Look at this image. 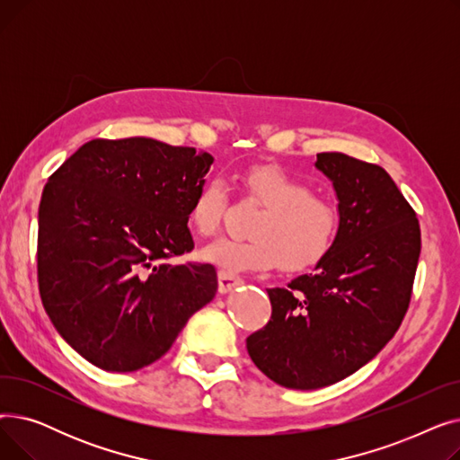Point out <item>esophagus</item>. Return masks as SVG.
Segmentation results:
<instances>
[{"label":"esophagus","instance_id":"34e87169","mask_svg":"<svg viewBox=\"0 0 460 460\" xmlns=\"http://www.w3.org/2000/svg\"><path fill=\"white\" fill-rule=\"evenodd\" d=\"M243 285V278L233 274V272H226V270H220L217 272V291H220L222 295L233 291L234 287Z\"/></svg>","mask_w":460,"mask_h":460}]
</instances>
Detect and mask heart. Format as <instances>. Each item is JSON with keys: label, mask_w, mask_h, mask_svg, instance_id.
I'll list each match as a JSON object with an SVG mask.
<instances>
[{"label": "heart", "mask_w": 460, "mask_h": 460, "mask_svg": "<svg viewBox=\"0 0 460 460\" xmlns=\"http://www.w3.org/2000/svg\"><path fill=\"white\" fill-rule=\"evenodd\" d=\"M244 196L262 207L250 229L252 238H216L201 259L226 272L270 270L304 272L317 267L335 248L341 233V210L315 196L307 182L274 165H252L240 177ZM229 207L226 181H205L188 210L190 227L214 234Z\"/></svg>", "instance_id": "obj_1"}]
</instances>
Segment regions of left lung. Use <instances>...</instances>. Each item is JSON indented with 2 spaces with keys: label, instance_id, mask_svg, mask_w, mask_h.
Returning a JSON list of instances; mask_svg holds the SVG:
<instances>
[{
  "label": "left lung",
  "instance_id": "obj_1",
  "mask_svg": "<svg viewBox=\"0 0 460 460\" xmlns=\"http://www.w3.org/2000/svg\"><path fill=\"white\" fill-rule=\"evenodd\" d=\"M341 210L335 248L315 272L269 288L272 317L248 340L253 364L285 388L317 390L356 373L399 330L421 252L414 208L385 169L319 153Z\"/></svg>",
  "mask_w": 460,
  "mask_h": 460
}]
</instances>
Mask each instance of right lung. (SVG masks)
<instances>
[{"label":"right lung","instance_id":"obj_1","mask_svg":"<svg viewBox=\"0 0 460 460\" xmlns=\"http://www.w3.org/2000/svg\"><path fill=\"white\" fill-rule=\"evenodd\" d=\"M151 137L91 139L48 179L37 279L63 340L93 366L128 373L160 359L217 288L190 253L188 210L212 164Z\"/></svg>","mask_w":460,"mask_h":460}]
</instances>
